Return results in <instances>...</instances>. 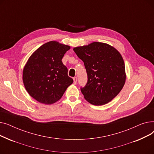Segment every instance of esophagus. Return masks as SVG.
Listing matches in <instances>:
<instances>
[{
	"instance_id": "esophagus-1",
	"label": "esophagus",
	"mask_w": 154,
	"mask_h": 154,
	"mask_svg": "<svg viewBox=\"0 0 154 154\" xmlns=\"http://www.w3.org/2000/svg\"><path fill=\"white\" fill-rule=\"evenodd\" d=\"M73 80H74V84H77V77H74V79H73Z\"/></svg>"
}]
</instances>
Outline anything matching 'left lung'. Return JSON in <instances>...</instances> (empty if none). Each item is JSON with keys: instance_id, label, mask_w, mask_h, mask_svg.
<instances>
[{"instance_id": "1", "label": "left lung", "mask_w": 154, "mask_h": 154, "mask_svg": "<svg viewBox=\"0 0 154 154\" xmlns=\"http://www.w3.org/2000/svg\"><path fill=\"white\" fill-rule=\"evenodd\" d=\"M84 63L88 81L81 88L85 99L94 106H102L114 99L125 83L124 59L113 46L94 42L73 48Z\"/></svg>"}]
</instances>
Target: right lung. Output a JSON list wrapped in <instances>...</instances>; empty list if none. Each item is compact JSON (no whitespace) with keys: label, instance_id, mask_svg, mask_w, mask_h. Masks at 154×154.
<instances>
[{"label":"right lung","instance_id":"right-lung-1","mask_svg":"<svg viewBox=\"0 0 154 154\" xmlns=\"http://www.w3.org/2000/svg\"><path fill=\"white\" fill-rule=\"evenodd\" d=\"M70 48L69 45L52 40L30 56L23 69L22 80L27 92L37 102L45 105L55 103L74 82L62 62Z\"/></svg>","mask_w":154,"mask_h":154}]
</instances>
